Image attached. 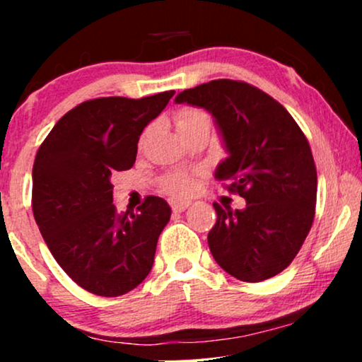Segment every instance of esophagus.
I'll return each mask as SVG.
<instances>
[{
	"label": "esophagus",
	"instance_id": "34e87169",
	"mask_svg": "<svg viewBox=\"0 0 362 362\" xmlns=\"http://www.w3.org/2000/svg\"><path fill=\"white\" fill-rule=\"evenodd\" d=\"M189 204H191V201H182V199H170V206H171V209L175 211V212H182L185 209H187V207H189Z\"/></svg>",
	"mask_w": 362,
	"mask_h": 362
}]
</instances>
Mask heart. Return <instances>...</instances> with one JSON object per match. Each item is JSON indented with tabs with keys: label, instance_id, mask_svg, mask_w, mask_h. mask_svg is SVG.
I'll list each match as a JSON object with an SVG mask.
<instances>
[{
	"label": "heart",
	"instance_id": "obj_1",
	"mask_svg": "<svg viewBox=\"0 0 362 362\" xmlns=\"http://www.w3.org/2000/svg\"><path fill=\"white\" fill-rule=\"evenodd\" d=\"M202 122L211 123V117L207 115L204 110H199V108H182V110L176 113L177 130L197 125V123ZM163 186H165L171 194H187V192L192 189V186H194V180H192V176L187 175V173L177 171L168 175L165 180H163Z\"/></svg>",
	"mask_w": 362,
	"mask_h": 362
}]
</instances>
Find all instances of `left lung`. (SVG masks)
I'll list each match as a JSON object with an SVG mask.
<instances>
[{
    "label": "left lung",
    "instance_id": "1",
    "mask_svg": "<svg viewBox=\"0 0 362 362\" xmlns=\"http://www.w3.org/2000/svg\"><path fill=\"white\" fill-rule=\"evenodd\" d=\"M177 103L209 110L229 158L216 177L247 201L230 211L214 202L211 254L237 280L279 275L298 254L315 219L316 166L310 143L286 108L250 83L217 78L182 90Z\"/></svg>",
    "mask_w": 362,
    "mask_h": 362
}]
</instances>
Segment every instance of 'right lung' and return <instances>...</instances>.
I'll return each mask as SVG.
<instances>
[{
  "label": "right lung",
  "instance_id": "right-lung-1",
  "mask_svg": "<svg viewBox=\"0 0 362 362\" xmlns=\"http://www.w3.org/2000/svg\"><path fill=\"white\" fill-rule=\"evenodd\" d=\"M175 90L143 98L100 97L69 110L33 166V214L54 259L83 290L120 296L150 274L171 209L146 196L136 212L113 206V171L135 165L138 140Z\"/></svg>",
  "mask_w": 362,
  "mask_h": 362
}]
</instances>
